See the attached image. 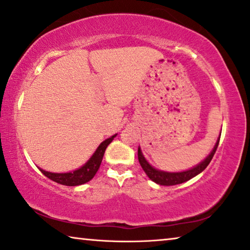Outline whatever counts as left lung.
I'll use <instances>...</instances> for the list:
<instances>
[{
	"label": "left lung",
	"instance_id": "obj_1",
	"mask_svg": "<svg viewBox=\"0 0 250 250\" xmlns=\"http://www.w3.org/2000/svg\"><path fill=\"white\" fill-rule=\"evenodd\" d=\"M219 141H220V137L218 138L213 149L211 151L210 154L206 157V160H203L201 163L195 165L194 167L190 168V170H187L183 172H164L153 167L152 165L145 160V157L143 156V154H142V151L140 147H138V151H137L138 161H140L142 168H143L145 173H146V175L152 180L153 182L160 184V186H175V184H180L186 181H189L190 179L194 178V176L198 175L199 173H201V172L208 167L209 163L211 162V160H212L214 153L217 151Z\"/></svg>",
	"mask_w": 250,
	"mask_h": 250
}]
</instances>
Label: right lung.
<instances>
[{
	"label": "right lung",
	"mask_w": 250,
	"mask_h": 250,
	"mask_svg": "<svg viewBox=\"0 0 250 250\" xmlns=\"http://www.w3.org/2000/svg\"><path fill=\"white\" fill-rule=\"evenodd\" d=\"M115 136L116 135H114L104 141L103 143L97 147V149H96V152L94 153L93 156L88 160V162L85 165H83L80 168H78V170L68 172V173H52V172L44 171L42 170V168H40V171L50 180H52V181H55L59 184H62V186L75 187V186H80V184H83L88 181H90V180L95 176V174L97 173L98 168L101 167V163L103 161L104 153H105L107 146H108L110 142L114 140Z\"/></svg>",
	"instance_id": "add662e5"
}]
</instances>
